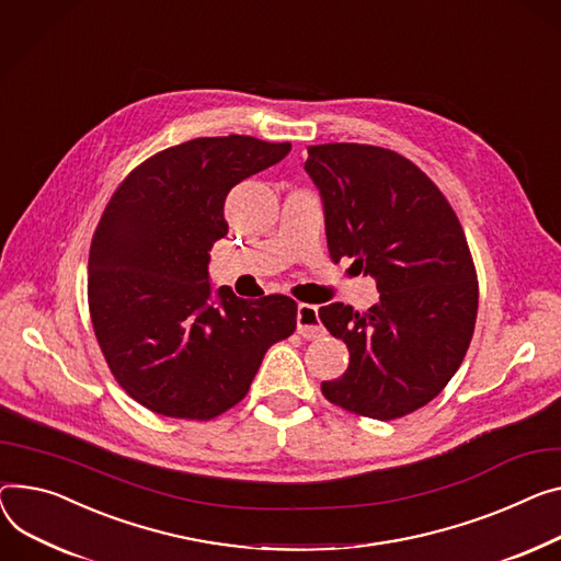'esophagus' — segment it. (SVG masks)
I'll return each instance as SVG.
<instances>
[{"instance_id": "34e87169", "label": "esophagus", "mask_w": 561, "mask_h": 561, "mask_svg": "<svg viewBox=\"0 0 561 561\" xmlns=\"http://www.w3.org/2000/svg\"><path fill=\"white\" fill-rule=\"evenodd\" d=\"M297 333L302 339H320L324 335V327L318 318V307L313 305H297Z\"/></svg>"}]
</instances>
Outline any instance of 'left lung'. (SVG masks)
<instances>
[{
  "label": "left lung",
  "mask_w": 561,
  "mask_h": 561,
  "mask_svg": "<svg viewBox=\"0 0 561 561\" xmlns=\"http://www.w3.org/2000/svg\"><path fill=\"white\" fill-rule=\"evenodd\" d=\"M305 171L331 259H354L379 288L363 313L343 302L318 311L350 350L347 371L322 381V394L363 417H403L444 390L471 343L478 282L462 226L433 180L388 148L309 146Z\"/></svg>",
  "instance_id": "8db88e82"
}]
</instances>
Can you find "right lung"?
<instances>
[{"label": "right lung", "instance_id": "right-lung-1", "mask_svg": "<svg viewBox=\"0 0 561 561\" xmlns=\"http://www.w3.org/2000/svg\"><path fill=\"white\" fill-rule=\"evenodd\" d=\"M288 151L248 135L198 137L148 158L112 194L90 248V316L117 383L153 413H226L295 331L290 297L248 302L228 286L214 293L207 273L230 190Z\"/></svg>", "mask_w": 561, "mask_h": 561}]
</instances>
